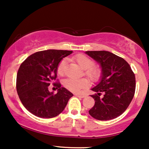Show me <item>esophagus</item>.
I'll use <instances>...</instances> for the list:
<instances>
[{"label": "esophagus", "instance_id": "esophagus-1", "mask_svg": "<svg viewBox=\"0 0 149 149\" xmlns=\"http://www.w3.org/2000/svg\"><path fill=\"white\" fill-rule=\"evenodd\" d=\"M76 97H81V98H84V97H86V95H80V94H76Z\"/></svg>", "mask_w": 149, "mask_h": 149}]
</instances>
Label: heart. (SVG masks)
<instances>
[{"mask_svg":"<svg viewBox=\"0 0 149 149\" xmlns=\"http://www.w3.org/2000/svg\"><path fill=\"white\" fill-rule=\"evenodd\" d=\"M75 60L81 68L85 69V74L92 80H96L100 78L101 71L99 68L93 66L94 61L90 58L85 54H78L75 57ZM67 65V60L66 59H62L57 66V73L59 75H63L64 73ZM90 84V81L87 78H69L64 80V85L70 91L73 92H80L82 89L85 88Z\"/></svg>","mask_w":149,"mask_h":149,"instance_id":"heart-1","label":"heart"}]
</instances>
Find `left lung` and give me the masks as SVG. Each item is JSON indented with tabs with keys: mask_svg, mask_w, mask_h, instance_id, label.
<instances>
[{
	"mask_svg": "<svg viewBox=\"0 0 149 149\" xmlns=\"http://www.w3.org/2000/svg\"><path fill=\"white\" fill-rule=\"evenodd\" d=\"M100 65V81L92 88L97 94L89 111L90 115L99 120H109L118 117L127 109L134 95L136 81L130 66L123 58L108 51H86ZM102 93L104 95L100 97Z\"/></svg>",
	"mask_w": 149,
	"mask_h": 149,
	"instance_id": "1",
	"label": "left lung"
}]
</instances>
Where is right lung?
Wrapping results in <instances>:
<instances>
[{
	"mask_svg": "<svg viewBox=\"0 0 149 149\" xmlns=\"http://www.w3.org/2000/svg\"><path fill=\"white\" fill-rule=\"evenodd\" d=\"M73 52L47 49L30 55L20 65L17 75V92L22 104L32 114L42 118H51L64 111L73 95L60 83L54 95L48 86L57 78V66L63 58Z\"/></svg>",
	"mask_w": 149,
	"mask_h": 149,
	"instance_id": "1",
	"label": "right lung"
}]
</instances>
